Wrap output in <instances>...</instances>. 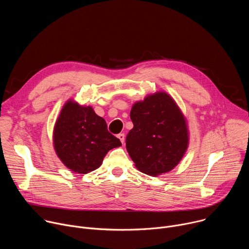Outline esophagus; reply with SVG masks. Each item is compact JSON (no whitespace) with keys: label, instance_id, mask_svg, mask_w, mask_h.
I'll use <instances>...</instances> for the list:
<instances>
[{"label":"esophagus","instance_id":"34e87169","mask_svg":"<svg viewBox=\"0 0 249 249\" xmlns=\"http://www.w3.org/2000/svg\"><path fill=\"white\" fill-rule=\"evenodd\" d=\"M117 138L120 140V142H122V143H124V142H125V135L124 134H119V135H117Z\"/></svg>","mask_w":249,"mask_h":249}]
</instances>
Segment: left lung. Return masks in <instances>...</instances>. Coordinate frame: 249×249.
Wrapping results in <instances>:
<instances>
[{
    "mask_svg": "<svg viewBox=\"0 0 249 249\" xmlns=\"http://www.w3.org/2000/svg\"><path fill=\"white\" fill-rule=\"evenodd\" d=\"M134 127L126 137V148L136 167L149 176L171 171L189 145L186 119L166 93L157 92L133 105Z\"/></svg>",
    "mask_w": 249,
    "mask_h": 249,
    "instance_id": "obj_1",
    "label": "left lung"
}]
</instances>
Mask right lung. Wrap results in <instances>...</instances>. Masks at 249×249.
Returning <instances> with one entry per match:
<instances>
[{
  "label": "right lung",
  "instance_id": "obj_1",
  "mask_svg": "<svg viewBox=\"0 0 249 249\" xmlns=\"http://www.w3.org/2000/svg\"><path fill=\"white\" fill-rule=\"evenodd\" d=\"M119 139L110 134L103 117L91 107L69 100L62 107L53 129V146L58 158L71 171L87 174L98 169Z\"/></svg>",
  "mask_w": 249,
  "mask_h": 249
}]
</instances>
